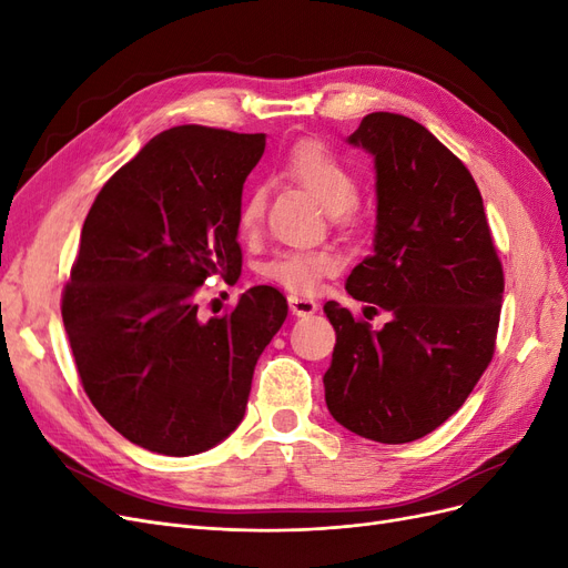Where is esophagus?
Listing matches in <instances>:
<instances>
[{
	"label": "esophagus",
	"instance_id": "obj_1",
	"mask_svg": "<svg viewBox=\"0 0 568 568\" xmlns=\"http://www.w3.org/2000/svg\"><path fill=\"white\" fill-rule=\"evenodd\" d=\"M288 307L294 315L305 317V315H313L317 311V301L311 296H303V294H288Z\"/></svg>",
	"mask_w": 568,
	"mask_h": 568
}]
</instances>
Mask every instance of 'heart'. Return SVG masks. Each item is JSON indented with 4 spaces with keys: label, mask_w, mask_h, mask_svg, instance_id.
<instances>
[{
    "label": "heart",
    "mask_w": 568,
    "mask_h": 568,
    "mask_svg": "<svg viewBox=\"0 0 568 568\" xmlns=\"http://www.w3.org/2000/svg\"><path fill=\"white\" fill-rule=\"evenodd\" d=\"M284 173L305 186L326 211L332 213L336 225H355V201L359 194V182L346 161L317 142L301 140L286 151L282 161ZM267 205V189L253 184L239 201L236 230L242 236H253L263 227ZM338 270V255L329 248H288L272 255L261 265L265 280L280 284L294 294L313 291L322 277Z\"/></svg>",
    "instance_id": "b5f03b06"
}]
</instances>
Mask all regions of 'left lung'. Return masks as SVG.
Wrapping results in <instances>:
<instances>
[{
  "instance_id": "obj_1",
  "label": "left lung",
  "mask_w": 568,
  "mask_h": 568,
  "mask_svg": "<svg viewBox=\"0 0 568 568\" xmlns=\"http://www.w3.org/2000/svg\"><path fill=\"white\" fill-rule=\"evenodd\" d=\"M348 142L374 156L376 234L346 291L390 322L374 332L324 305L336 332L324 398L348 432L409 443L453 417L490 365L503 263L467 165L417 120L369 113Z\"/></svg>"
}]
</instances>
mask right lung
Wrapping results in <instances>:
<instances>
[{
  "label": "right lung",
  "mask_w": 568,
  "mask_h": 568,
  "mask_svg": "<svg viewBox=\"0 0 568 568\" xmlns=\"http://www.w3.org/2000/svg\"><path fill=\"white\" fill-rule=\"evenodd\" d=\"M265 134L170 128L101 186L84 217L61 315L88 398L118 434L186 457L242 424L253 369L286 320L253 286L203 320L199 291L236 280V209Z\"/></svg>",
  "instance_id": "add662e5"
}]
</instances>
